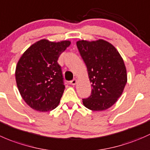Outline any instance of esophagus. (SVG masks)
I'll list each match as a JSON object with an SVG mask.
<instances>
[{
  "label": "esophagus",
  "mask_w": 150,
  "mask_h": 150,
  "mask_svg": "<svg viewBox=\"0 0 150 150\" xmlns=\"http://www.w3.org/2000/svg\"><path fill=\"white\" fill-rule=\"evenodd\" d=\"M76 83H77L76 79H73L72 81H70V84H71V85H75V84H76Z\"/></svg>",
  "instance_id": "obj_1"
}]
</instances>
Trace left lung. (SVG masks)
I'll return each mask as SVG.
<instances>
[{
	"mask_svg": "<svg viewBox=\"0 0 150 150\" xmlns=\"http://www.w3.org/2000/svg\"><path fill=\"white\" fill-rule=\"evenodd\" d=\"M76 46L92 86L91 95L83 99V104L94 111L109 108L121 97L127 82L121 55L111 43L104 40H79Z\"/></svg>",
	"mask_w": 150,
	"mask_h": 150,
	"instance_id": "obj_1",
	"label": "left lung"
}]
</instances>
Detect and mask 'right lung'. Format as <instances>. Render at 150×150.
Returning <instances> with one entry per match:
<instances>
[{"label":"right lung","instance_id":"1","mask_svg":"<svg viewBox=\"0 0 150 150\" xmlns=\"http://www.w3.org/2000/svg\"><path fill=\"white\" fill-rule=\"evenodd\" d=\"M70 45L69 40H40L18 60L15 71L16 84L21 98L32 109L47 112L59 104L65 86L57 61Z\"/></svg>","mask_w":150,"mask_h":150}]
</instances>
